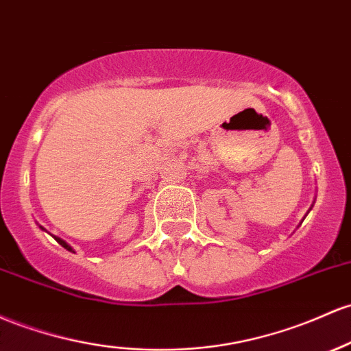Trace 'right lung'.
<instances>
[{
    "instance_id": "right-lung-1",
    "label": "right lung",
    "mask_w": 351,
    "mask_h": 351,
    "mask_svg": "<svg viewBox=\"0 0 351 351\" xmlns=\"http://www.w3.org/2000/svg\"><path fill=\"white\" fill-rule=\"evenodd\" d=\"M55 240H56L58 243H60L61 246H63V248H66L68 252H73V248H71V246H69V245L66 243V241H63V240H61V238H56V237H55Z\"/></svg>"
}]
</instances>
